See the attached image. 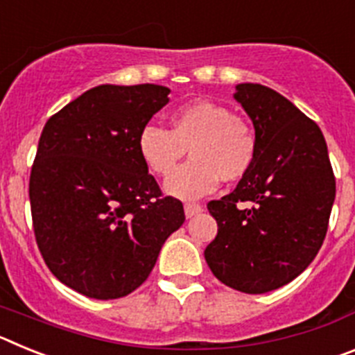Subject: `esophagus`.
<instances>
[{
  "mask_svg": "<svg viewBox=\"0 0 355 355\" xmlns=\"http://www.w3.org/2000/svg\"><path fill=\"white\" fill-rule=\"evenodd\" d=\"M202 211V206L197 205V202H187L184 205V215L188 216V218H192V216H196L197 213Z\"/></svg>",
  "mask_w": 355,
  "mask_h": 355,
  "instance_id": "1",
  "label": "esophagus"
}]
</instances>
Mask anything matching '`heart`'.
Returning <instances> with one entry per match:
<instances>
[{"instance_id": "obj_1", "label": "heart", "mask_w": 355, "mask_h": 355, "mask_svg": "<svg viewBox=\"0 0 355 355\" xmlns=\"http://www.w3.org/2000/svg\"><path fill=\"white\" fill-rule=\"evenodd\" d=\"M171 130L146 126L140 131L139 153L146 167L167 178L190 150L192 159L165 183L180 199H197L213 192L218 181L234 183L250 172L258 158V135L241 115L224 105L192 101L168 117Z\"/></svg>"}]
</instances>
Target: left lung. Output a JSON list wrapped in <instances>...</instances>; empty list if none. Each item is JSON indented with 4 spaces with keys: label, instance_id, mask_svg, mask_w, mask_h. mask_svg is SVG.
Segmentation results:
<instances>
[{
    "label": "left lung",
    "instance_id": "8db88e82",
    "mask_svg": "<svg viewBox=\"0 0 355 355\" xmlns=\"http://www.w3.org/2000/svg\"><path fill=\"white\" fill-rule=\"evenodd\" d=\"M234 99L252 119L258 158L233 192L208 202L218 233L205 258L225 286L258 295L288 284L315 259L336 180L318 124L286 97L241 83Z\"/></svg>",
    "mask_w": 355,
    "mask_h": 355
}]
</instances>
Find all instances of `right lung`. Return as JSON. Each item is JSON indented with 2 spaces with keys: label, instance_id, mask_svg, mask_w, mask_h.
I'll return each instance as SVG.
<instances>
[{
  "label": "right lung",
  "instance_id": "right-lung-1",
  "mask_svg": "<svg viewBox=\"0 0 355 355\" xmlns=\"http://www.w3.org/2000/svg\"><path fill=\"white\" fill-rule=\"evenodd\" d=\"M162 85H99L44 126L30 174L33 233L60 283L90 299L126 297L149 277L184 222L139 153L140 131L168 103Z\"/></svg>",
  "mask_w": 355,
  "mask_h": 355
}]
</instances>
